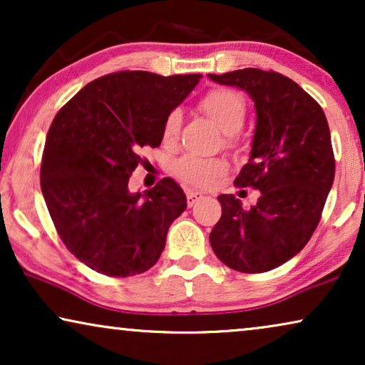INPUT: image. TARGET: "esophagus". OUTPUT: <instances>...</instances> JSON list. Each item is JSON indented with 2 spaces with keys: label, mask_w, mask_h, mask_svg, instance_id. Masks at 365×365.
Instances as JSON below:
<instances>
[{
  "label": "esophagus",
  "mask_w": 365,
  "mask_h": 365,
  "mask_svg": "<svg viewBox=\"0 0 365 365\" xmlns=\"http://www.w3.org/2000/svg\"><path fill=\"white\" fill-rule=\"evenodd\" d=\"M204 196L201 192H196V191H191V189H189V191H186V199H187V206L191 207V206H194V204H196L197 201H201Z\"/></svg>",
  "instance_id": "34e87169"
}]
</instances>
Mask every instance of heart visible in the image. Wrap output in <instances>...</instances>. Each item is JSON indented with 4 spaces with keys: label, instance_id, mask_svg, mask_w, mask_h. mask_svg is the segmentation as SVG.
I'll use <instances>...</instances> for the list:
<instances>
[{
    "label": "heart",
    "instance_id": "obj_1",
    "mask_svg": "<svg viewBox=\"0 0 365 365\" xmlns=\"http://www.w3.org/2000/svg\"><path fill=\"white\" fill-rule=\"evenodd\" d=\"M199 108L206 116L226 134H234L242 128L246 119V103L237 93L231 89H212L201 99ZM181 124V113L173 111L164 121L163 136L168 144L176 141ZM227 171V164L222 159H202L196 156H186L176 164V174L179 179L189 186L207 187Z\"/></svg>",
    "mask_w": 365,
    "mask_h": 365
}]
</instances>
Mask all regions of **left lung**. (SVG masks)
<instances>
[{"label":"left lung","instance_id":"8db88e82","mask_svg":"<svg viewBox=\"0 0 365 365\" xmlns=\"http://www.w3.org/2000/svg\"><path fill=\"white\" fill-rule=\"evenodd\" d=\"M207 76L254 101L251 156L234 184L261 191L249 209L232 194L217 196L222 216L209 241L234 271L267 272L301 252L321 219L336 173L326 114L279 73L246 68Z\"/></svg>","mask_w":365,"mask_h":365}]
</instances>
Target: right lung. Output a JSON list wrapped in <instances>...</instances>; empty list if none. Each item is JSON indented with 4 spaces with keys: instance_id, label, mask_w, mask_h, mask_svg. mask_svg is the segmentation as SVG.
Returning a JSON list of instances; mask_svg holds the SVG:
<instances>
[{
    "instance_id": "obj_1",
    "label": "right lung",
    "mask_w": 365,
    "mask_h": 365,
    "mask_svg": "<svg viewBox=\"0 0 365 365\" xmlns=\"http://www.w3.org/2000/svg\"><path fill=\"white\" fill-rule=\"evenodd\" d=\"M201 74L119 71L86 84L59 109L46 136L41 191L59 237L79 261L109 277L146 272L186 209L171 178L128 187L139 149L163 141L164 121Z\"/></svg>"
}]
</instances>
